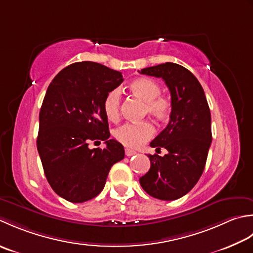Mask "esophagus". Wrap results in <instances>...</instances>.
I'll use <instances>...</instances> for the list:
<instances>
[{"instance_id":"obj_1","label":"esophagus","mask_w":253,"mask_h":253,"mask_svg":"<svg viewBox=\"0 0 253 253\" xmlns=\"http://www.w3.org/2000/svg\"><path fill=\"white\" fill-rule=\"evenodd\" d=\"M125 152H126V156H133V155H135V154H136L135 151H132V149H130V148H126Z\"/></svg>"}]
</instances>
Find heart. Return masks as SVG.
Masks as SVG:
<instances>
[{"instance_id":"1","label":"heart","mask_w":253,"mask_h":253,"mask_svg":"<svg viewBox=\"0 0 253 253\" xmlns=\"http://www.w3.org/2000/svg\"><path fill=\"white\" fill-rule=\"evenodd\" d=\"M128 89L133 95L145 101V112L155 117L157 120H167L171 115V100L161 95V87L155 81L148 77H138L128 84ZM120 92L113 89L106 95L102 108L107 119L117 122L120 117ZM155 133V126L148 120L130 122L118 127L113 133L116 140L126 147L136 148L142 146Z\"/></svg>"}]
</instances>
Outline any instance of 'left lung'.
<instances>
[{
  "label": "left lung",
  "mask_w": 253,
  "mask_h": 253,
  "mask_svg": "<svg viewBox=\"0 0 253 253\" xmlns=\"http://www.w3.org/2000/svg\"><path fill=\"white\" fill-rule=\"evenodd\" d=\"M140 73L163 79L172 106L168 126L151 142L152 147H164L168 153L165 156L148 154L151 168L140 178V183L153 198L177 200L187 194L203 173L212 143L208 100L197 77L181 65L166 62Z\"/></svg>",
  "instance_id": "left-lung-1"
}]
</instances>
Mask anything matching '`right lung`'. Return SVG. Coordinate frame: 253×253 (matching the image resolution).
I'll return each instance as SVG.
<instances>
[{
  "instance_id": "add662e5",
  "label": "right lung",
  "mask_w": 253,
  "mask_h": 253,
  "mask_svg": "<svg viewBox=\"0 0 253 253\" xmlns=\"http://www.w3.org/2000/svg\"><path fill=\"white\" fill-rule=\"evenodd\" d=\"M123 82L121 72L90 61L76 62L51 82L39 113L37 148L51 188L72 203L99 194L125 148L110 132L102 102ZM105 149L90 150V141Z\"/></svg>"
}]
</instances>
